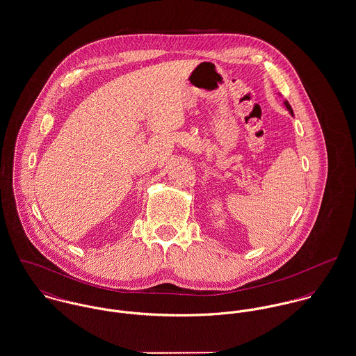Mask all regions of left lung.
<instances>
[{
  "label": "left lung",
  "instance_id": "8db88e82",
  "mask_svg": "<svg viewBox=\"0 0 356 356\" xmlns=\"http://www.w3.org/2000/svg\"><path fill=\"white\" fill-rule=\"evenodd\" d=\"M284 104H286V107H287V108H289V111H290V113H291V114H293V113H292V108H291V106H290V103H289V102H287V100H286V102H284Z\"/></svg>",
  "mask_w": 356,
  "mask_h": 356
}]
</instances>
